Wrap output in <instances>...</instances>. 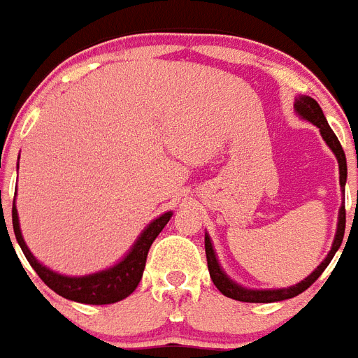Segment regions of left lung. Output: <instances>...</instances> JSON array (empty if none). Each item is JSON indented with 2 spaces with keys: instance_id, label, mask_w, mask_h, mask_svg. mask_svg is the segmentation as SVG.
Returning a JSON list of instances; mask_svg holds the SVG:
<instances>
[{
  "instance_id": "8db88e82",
  "label": "left lung",
  "mask_w": 358,
  "mask_h": 358,
  "mask_svg": "<svg viewBox=\"0 0 358 358\" xmlns=\"http://www.w3.org/2000/svg\"><path fill=\"white\" fill-rule=\"evenodd\" d=\"M296 110L299 116H303L308 122H313L316 127L320 129L324 140L327 142V145L333 150V153L338 159V168H340V187H345V179H348V166H345V153L342 150V145H340L338 138H336V134L333 133V129L329 127L327 120H325L324 113H322V108L313 98H299L296 99ZM344 231H345V207H340V216H338V229H336V236H334L333 248L329 251V255L325 257V260L322 264L316 268V270L310 273V275L305 279V281L297 282L296 287L290 288H281V290H248V288L238 287L236 282H233L225 275L222 268H220L218 260H216V255H214L213 244H210V238H208L207 234H205V253H207V264H208V271H210V279L216 285L220 292L224 294V296L231 297V299H236V301H245V303H273V301H282V299H290V297L299 296L301 292H305L310 285H313L316 279H318L324 270L329 266V262L333 260L334 253L338 251L340 244H342V240H344Z\"/></svg>"
}]
</instances>
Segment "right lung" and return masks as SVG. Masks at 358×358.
Returning <instances> with one entry per match:
<instances>
[{"label": "right lung", "instance_id": "right-lung-1", "mask_svg": "<svg viewBox=\"0 0 358 358\" xmlns=\"http://www.w3.org/2000/svg\"><path fill=\"white\" fill-rule=\"evenodd\" d=\"M171 213H164L162 216L151 222L144 229V233L140 234L129 255L125 257L120 264H116L110 270L92 273V275L85 277H64L59 275L55 271L48 270L42 266L38 260L34 259L29 248L25 245L22 238V231L18 224V213H16V205H13V229L18 240L20 248L24 251L25 259L29 260L33 270L38 273V277L48 285V287L57 292L59 296L71 299L77 303H87V305H108V303H116L124 299L129 294L134 292V288L138 287L140 279H142V271H144L145 259H148V251H150L153 240L159 236L164 225L170 222Z\"/></svg>", "mask_w": 358, "mask_h": 358}]
</instances>
